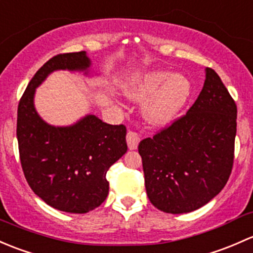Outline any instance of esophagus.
Wrapping results in <instances>:
<instances>
[{"label": "esophagus", "mask_w": 253, "mask_h": 253, "mask_svg": "<svg viewBox=\"0 0 253 253\" xmlns=\"http://www.w3.org/2000/svg\"><path fill=\"white\" fill-rule=\"evenodd\" d=\"M126 142H127V147H129L130 150H135V148H137V145H139L140 142L139 134H137L136 131H131V130H129L126 134Z\"/></svg>", "instance_id": "1"}]
</instances>
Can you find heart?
<instances>
[{
	"label": "heart",
	"instance_id": "b5f03b06",
	"mask_svg": "<svg viewBox=\"0 0 253 253\" xmlns=\"http://www.w3.org/2000/svg\"><path fill=\"white\" fill-rule=\"evenodd\" d=\"M126 93L132 101H146L142 113L153 126L170 122L184 107L191 93L189 79L170 70L155 69L134 78L126 86Z\"/></svg>",
	"mask_w": 253,
	"mask_h": 253
}]
</instances>
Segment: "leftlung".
Segmentation results:
<instances>
[{
	"mask_svg": "<svg viewBox=\"0 0 253 253\" xmlns=\"http://www.w3.org/2000/svg\"><path fill=\"white\" fill-rule=\"evenodd\" d=\"M236 114L219 75L206 68L204 87L186 114L140 141L151 204L180 214L199 210L222 191L233 169Z\"/></svg>",
	"mask_w": 253,
	"mask_h": 253,
	"instance_id": "1",
	"label": "left lung"
}]
</instances>
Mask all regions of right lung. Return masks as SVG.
<instances>
[{
    "mask_svg": "<svg viewBox=\"0 0 253 253\" xmlns=\"http://www.w3.org/2000/svg\"><path fill=\"white\" fill-rule=\"evenodd\" d=\"M90 66L85 51L52 57L34 75L18 105L17 139L25 179L42 201L68 213H87L105 201L106 174L127 150L126 127L103 123L93 114L70 126H49L34 107V95L49 73L86 74Z\"/></svg>",
    "mask_w": 253,
    "mask_h": 253,
    "instance_id": "add662e5",
    "label": "right lung"
}]
</instances>
